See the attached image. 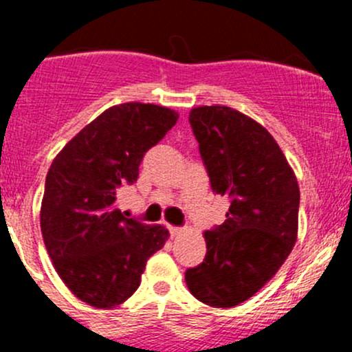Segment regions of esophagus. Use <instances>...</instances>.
<instances>
[{"mask_svg":"<svg viewBox=\"0 0 352 352\" xmlns=\"http://www.w3.org/2000/svg\"><path fill=\"white\" fill-rule=\"evenodd\" d=\"M168 230H170V235L172 236H177L182 233V228H177V226H168Z\"/></svg>","mask_w":352,"mask_h":352,"instance_id":"1","label":"esophagus"}]
</instances>
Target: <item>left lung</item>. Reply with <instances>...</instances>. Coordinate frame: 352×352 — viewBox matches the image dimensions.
<instances>
[{"instance_id":"obj_1","label":"left lung","mask_w":352,"mask_h":352,"mask_svg":"<svg viewBox=\"0 0 352 352\" xmlns=\"http://www.w3.org/2000/svg\"><path fill=\"white\" fill-rule=\"evenodd\" d=\"M212 192L230 199L223 225L204 232L206 257L187 269L192 296L232 308L274 278L298 236L300 187L274 138L257 120L225 105L190 110Z\"/></svg>"}]
</instances>
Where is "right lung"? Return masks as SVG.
I'll use <instances>...</instances> for the list:
<instances>
[{"instance_id":"right-lung-1","label":"right lung","mask_w":352,"mask_h":352,"mask_svg":"<svg viewBox=\"0 0 352 352\" xmlns=\"http://www.w3.org/2000/svg\"><path fill=\"white\" fill-rule=\"evenodd\" d=\"M177 119L175 110L153 104L113 105L85 126L49 168L42 239L63 283L91 307L124 303L140 286L148 258L168 240L165 226L126 218L116 201Z\"/></svg>"}]
</instances>
